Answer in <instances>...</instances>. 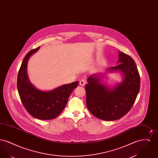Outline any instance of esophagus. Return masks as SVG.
I'll return each mask as SVG.
<instances>
[{"label":"esophagus","instance_id":"obj_1","mask_svg":"<svg viewBox=\"0 0 158 158\" xmlns=\"http://www.w3.org/2000/svg\"><path fill=\"white\" fill-rule=\"evenodd\" d=\"M80 85L81 86H84L85 85V83H86V81H85V79H82L81 81H80Z\"/></svg>","mask_w":158,"mask_h":158}]
</instances>
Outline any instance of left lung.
Wrapping results in <instances>:
<instances>
[{
	"instance_id": "obj_1",
	"label": "left lung",
	"mask_w": 158,
	"mask_h": 158,
	"mask_svg": "<svg viewBox=\"0 0 158 158\" xmlns=\"http://www.w3.org/2000/svg\"><path fill=\"white\" fill-rule=\"evenodd\" d=\"M117 66L108 68L107 72H120L123 81L110 88L103 84V74L89 76L85 86L86 106L90 113L101 120L120 119L130 110L135 102L140 86V75L133 59L119 52Z\"/></svg>"
}]
</instances>
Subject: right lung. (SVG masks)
<instances>
[{"label": "right lung", "mask_w": 158, "mask_h": 158, "mask_svg": "<svg viewBox=\"0 0 158 158\" xmlns=\"http://www.w3.org/2000/svg\"><path fill=\"white\" fill-rule=\"evenodd\" d=\"M39 48L31 50L24 57L18 74L17 87L21 102L30 115L42 120H52L63 111L70 94L79 82L63 85L49 91L36 88L28 79L27 64L31 56Z\"/></svg>", "instance_id": "right-lung-1"}]
</instances>
